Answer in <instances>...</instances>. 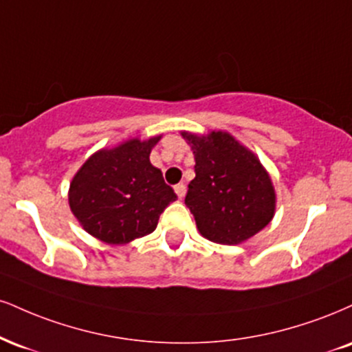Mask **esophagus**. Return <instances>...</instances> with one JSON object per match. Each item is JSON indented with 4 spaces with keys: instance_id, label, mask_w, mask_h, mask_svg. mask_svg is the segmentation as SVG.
Here are the masks:
<instances>
[{
    "instance_id": "1",
    "label": "esophagus",
    "mask_w": 352,
    "mask_h": 352,
    "mask_svg": "<svg viewBox=\"0 0 352 352\" xmlns=\"http://www.w3.org/2000/svg\"><path fill=\"white\" fill-rule=\"evenodd\" d=\"M173 190H175L177 197H179L180 200H182V198L185 197V193H187V187H185L184 184H179V185H175V188H173Z\"/></svg>"
}]
</instances>
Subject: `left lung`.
Returning a JSON list of instances; mask_svg holds the SVG:
<instances>
[{
    "label": "left lung",
    "mask_w": 352,
    "mask_h": 352,
    "mask_svg": "<svg viewBox=\"0 0 352 352\" xmlns=\"http://www.w3.org/2000/svg\"><path fill=\"white\" fill-rule=\"evenodd\" d=\"M182 138L195 155V179L185 205L203 238L234 245L251 239L272 221L275 188L269 172L251 149L226 131Z\"/></svg>",
    "instance_id": "8db88e82"
}]
</instances>
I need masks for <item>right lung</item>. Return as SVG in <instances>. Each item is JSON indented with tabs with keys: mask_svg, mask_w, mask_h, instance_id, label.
<instances>
[{
	"mask_svg": "<svg viewBox=\"0 0 352 352\" xmlns=\"http://www.w3.org/2000/svg\"><path fill=\"white\" fill-rule=\"evenodd\" d=\"M160 138H131L96 151L75 173L69 205L93 238L120 245L151 234L160 213L177 200L162 172L149 159Z\"/></svg>",
	"mask_w": 352,
	"mask_h": 352,
	"instance_id": "1",
	"label": "right lung"
}]
</instances>
